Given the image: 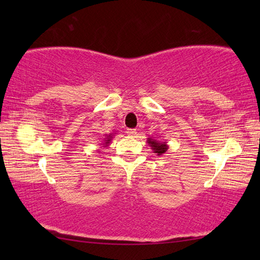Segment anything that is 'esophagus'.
Returning a JSON list of instances; mask_svg holds the SVG:
<instances>
[{
  "label": "esophagus",
  "instance_id": "obj_1",
  "mask_svg": "<svg viewBox=\"0 0 260 260\" xmlns=\"http://www.w3.org/2000/svg\"><path fill=\"white\" fill-rule=\"evenodd\" d=\"M126 133H127V135L128 136H132V138H133V136H135L136 134H138V131L136 129H132V128H128L126 131Z\"/></svg>",
  "mask_w": 260,
  "mask_h": 260
}]
</instances>
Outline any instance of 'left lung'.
<instances>
[{
	"mask_svg": "<svg viewBox=\"0 0 260 260\" xmlns=\"http://www.w3.org/2000/svg\"><path fill=\"white\" fill-rule=\"evenodd\" d=\"M147 142L149 146L151 147L152 151L157 153L158 156L160 155H164V153H166V151L169 150V144H167L166 142H161V141L157 140V139H152V138H148L147 139Z\"/></svg>",
	"mask_w": 260,
	"mask_h": 260,
	"instance_id": "1",
	"label": "left lung"
}]
</instances>
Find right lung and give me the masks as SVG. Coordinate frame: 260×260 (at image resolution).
<instances>
[{"instance_id":"1","label":"right lung","mask_w":260,"mask_h":260,"mask_svg":"<svg viewBox=\"0 0 260 260\" xmlns=\"http://www.w3.org/2000/svg\"><path fill=\"white\" fill-rule=\"evenodd\" d=\"M114 134H116V133H114ZM114 134L112 133V134L105 135V138H104V141H103V144H102V146H103V148H104V147H108V146H109V144H110V142H111V140L113 139V135H114Z\"/></svg>"}]
</instances>
